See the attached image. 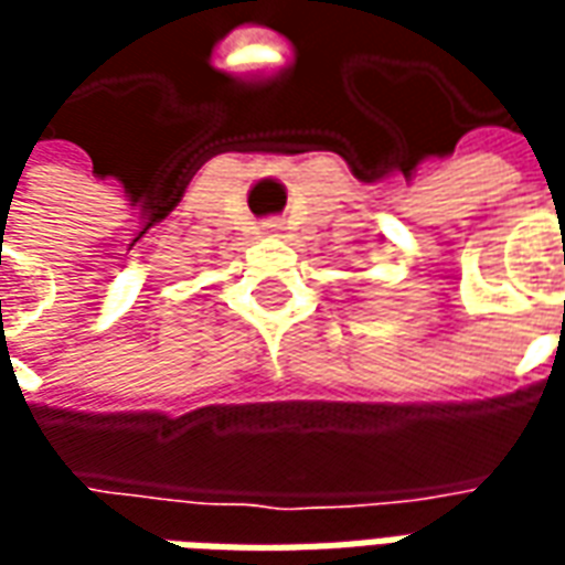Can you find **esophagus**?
I'll list each match as a JSON object with an SVG mask.
<instances>
[{"instance_id": "obj_1", "label": "esophagus", "mask_w": 565, "mask_h": 565, "mask_svg": "<svg viewBox=\"0 0 565 565\" xmlns=\"http://www.w3.org/2000/svg\"><path fill=\"white\" fill-rule=\"evenodd\" d=\"M266 233L269 235L281 233V221H266Z\"/></svg>"}]
</instances>
